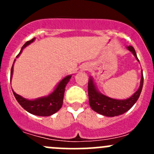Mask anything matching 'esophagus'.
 Returning a JSON list of instances; mask_svg holds the SVG:
<instances>
[{
  "mask_svg": "<svg viewBox=\"0 0 154 154\" xmlns=\"http://www.w3.org/2000/svg\"><path fill=\"white\" fill-rule=\"evenodd\" d=\"M83 70H86V68H83Z\"/></svg>",
  "mask_w": 154,
  "mask_h": 154,
  "instance_id": "1",
  "label": "esophagus"
}]
</instances>
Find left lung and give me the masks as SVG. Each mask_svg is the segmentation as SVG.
Segmentation results:
<instances>
[{"mask_svg":"<svg viewBox=\"0 0 154 154\" xmlns=\"http://www.w3.org/2000/svg\"><path fill=\"white\" fill-rule=\"evenodd\" d=\"M127 49L133 53V55L139 61L136 51L133 47L130 45L127 47ZM143 74H142L140 86H139V89L131 97L126 100H117V99H113L107 97L99 92L96 89L92 79L90 78L88 83V101H89L90 106L96 112L103 115V116H108V117H114V116L124 114L126 112L128 111L139 99L142 89V86H143Z\"/></svg>","mask_w":154,"mask_h":154,"instance_id":"obj_1","label":"left lung"}]
</instances>
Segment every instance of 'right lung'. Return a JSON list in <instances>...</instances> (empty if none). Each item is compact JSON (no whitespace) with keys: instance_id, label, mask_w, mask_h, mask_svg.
<instances>
[{"instance_id":"right-lung-1","label":"right lung","mask_w":154,"mask_h":154,"mask_svg":"<svg viewBox=\"0 0 154 154\" xmlns=\"http://www.w3.org/2000/svg\"><path fill=\"white\" fill-rule=\"evenodd\" d=\"M33 41L34 38L29 40V41H27L22 46L21 51L16 56V57H19V55L22 52V50L25 47H27L30 43H32ZM15 60H14V62H15ZM13 65L14 63L12 64V68H11L10 79H12V72H13ZM71 77V76L69 75L66 77L65 78H63L60 82V83L57 85L55 90L51 94H50L49 95L47 96V97H40V98L35 99V100H27V99H25L21 97V96H20L19 94H16L14 91H12V92H13L14 96H15L17 101L19 103V104L26 111H27L28 112L31 113L32 115H35V116H50L51 115L54 114L55 112H57L58 110L60 109L62 106H63L65 88H66V86L67 85V83L70 80Z\"/></svg>"}]
</instances>
